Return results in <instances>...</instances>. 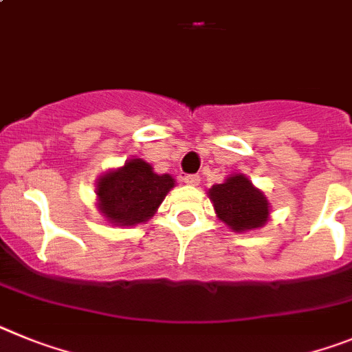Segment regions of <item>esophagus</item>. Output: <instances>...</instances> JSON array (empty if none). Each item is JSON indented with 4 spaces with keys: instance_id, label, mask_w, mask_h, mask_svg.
Wrapping results in <instances>:
<instances>
[{
    "instance_id": "34e87169",
    "label": "esophagus",
    "mask_w": 352,
    "mask_h": 352,
    "mask_svg": "<svg viewBox=\"0 0 352 352\" xmlns=\"http://www.w3.org/2000/svg\"><path fill=\"white\" fill-rule=\"evenodd\" d=\"M184 182L188 186H198L200 184V175H186Z\"/></svg>"
}]
</instances>
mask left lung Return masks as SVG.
I'll list each match as a JSON object with an SVG mask.
<instances>
[{"instance_id": "8db88e82", "label": "left lung", "mask_w": 352, "mask_h": 352, "mask_svg": "<svg viewBox=\"0 0 352 352\" xmlns=\"http://www.w3.org/2000/svg\"><path fill=\"white\" fill-rule=\"evenodd\" d=\"M207 195L219 221L237 234L262 228L271 214L264 191L255 188L244 173H232L221 184H214Z\"/></svg>"}]
</instances>
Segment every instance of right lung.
Instances as JSON below:
<instances>
[{
	"label": "right lung",
	"instance_id": "right-lung-1",
	"mask_svg": "<svg viewBox=\"0 0 352 352\" xmlns=\"http://www.w3.org/2000/svg\"><path fill=\"white\" fill-rule=\"evenodd\" d=\"M173 186L170 173H155L151 163L131 157L96 180L97 209L111 225L136 227L157 212Z\"/></svg>",
	"mask_w": 352,
	"mask_h": 352
}]
</instances>
